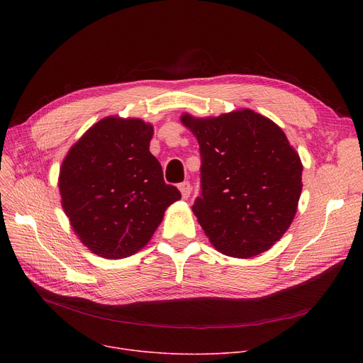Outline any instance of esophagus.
Instances as JSON below:
<instances>
[{"instance_id":"esophagus-1","label":"esophagus","mask_w":363,"mask_h":363,"mask_svg":"<svg viewBox=\"0 0 363 363\" xmlns=\"http://www.w3.org/2000/svg\"><path fill=\"white\" fill-rule=\"evenodd\" d=\"M178 188H179V191L182 194V199H188L189 194H191V184H189V181H185L182 184H179Z\"/></svg>"}]
</instances>
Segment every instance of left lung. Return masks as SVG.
<instances>
[{"label":"left lung","instance_id":"8db88e82","mask_svg":"<svg viewBox=\"0 0 363 363\" xmlns=\"http://www.w3.org/2000/svg\"><path fill=\"white\" fill-rule=\"evenodd\" d=\"M200 145L193 212L216 249L247 259L269 250L297 212L303 166L282 129L253 110L181 118Z\"/></svg>","mask_w":363,"mask_h":363}]
</instances>
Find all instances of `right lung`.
I'll list each match as a JSON object with an SVG mask.
<instances>
[{
	"label": "right lung",
	"mask_w": 363,
	"mask_h": 363,
	"mask_svg": "<svg viewBox=\"0 0 363 363\" xmlns=\"http://www.w3.org/2000/svg\"><path fill=\"white\" fill-rule=\"evenodd\" d=\"M152 126L140 119L106 118L89 128L63 160L62 204L73 231L107 259L141 250L164 211L181 199L150 152Z\"/></svg>",
	"instance_id": "right-lung-1"
}]
</instances>
